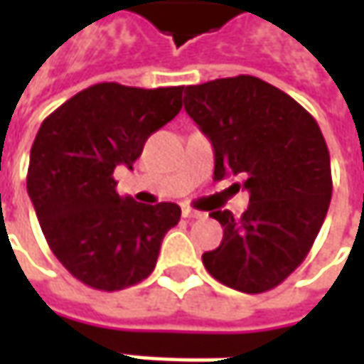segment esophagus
<instances>
[{
	"label": "esophagus",
	"mask_w": 364,
	"mask_h": 364,
	"mask_svg": "<svg viewBox=\"0 0 364 364\" xmlns=\"http://www.w3.org/2000/svg\"><path fill=\"white\" fill-rule=\"evenodd\" d=\"M182 217L186 218V220H194V218H200L203 215H200L198 210H192L188 206H184V208H182Z\"/></svg>",
	"instance_id": "esophagus-1"
}]
</instances>
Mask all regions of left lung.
I'll use <instances>...</instances> for the list:
<instances>
[{
	"mask_svg": "<svg viewBox=\"0 0 364 364\" xmlns=\"http://www.w3.org/2000/svg\"><path fill=\"white\" fill-rule=\"evenodd\" d=\"M184 109L215 147V180L241 174L249 190L241 218L210 213L225 235L204 267L237 291H269L310 253L328 213L324 135L298 101L251 75L190 85Z\"/></svg>",
	"mask_w": 364,
	"mask_h": 364,
	"instance_id": "8db88e82",
	"label": "left lung"
}]
</instances>
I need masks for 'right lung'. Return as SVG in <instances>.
<instances>
[{"label": "right lung", "instance_id": "obj_1", "mask_svg": "<svg viewBox=\"0 0 364 364\" xmlns=\"http://www.w3.org/2000/svg\"><path fill=\"white\" fill-rule=\"evenodd\" d=\"M184 87L137 89L99 82L77 92L36 133L28 194L56 259L92 289L117 291L154 272L174 203L121 198L113 172L132 168L147 137L182 109Z\"/></svg>", "mask_w": 364, "mask_h": 364}]
</instances>
